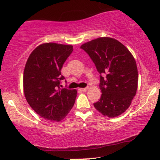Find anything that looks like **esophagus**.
<instances>
[{"instance_id":"34e87169","label":"esophagus","mask_w":160,"mask_h":160,"mask_svg":"<svg viewBox=\"0 0 160 160\" xmlns=\"http://www.w3.org/2000/svg\"><path fill=\"white\" fill-rule=\"evenodd\" d=\"M88 89H89V88H88V87H86V88H80V89H79V90H80L81 92H86V91H87Z\"/></svg>"}]
</instances>
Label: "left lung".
<instances>
[{
  "label": "left lung",
  "instance_id": "1",
  "mask_svg": "<svg viewBox=\"0 0 160 160\" xmlns=\"http://www.w3.org/2000/svg\"><path fill=\"white\" fill-rule=\"evenodd\" d=\"M100 74V100L94 104L105 117H117L129 108L136 94L138 74L136 62L125 46L114 38L102 37L80 46Z\"/></svg>",
  "mask_w": 160,
  "mask_h": 160
}]
</instances>
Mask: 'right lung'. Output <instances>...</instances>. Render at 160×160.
I'll list each match as a JSON object with an SVG mask.
<instances>
[{"label": "right lung", "mask_w": 160, "mask_h": 160, "mask_svg": "<svg viewBox=\"0 0 160 160\" xmlns=\"http://www.w3.org/2000/svg\"><path fill=\"white\" fill-rule=\"evenodd\" d=\"M73 51L72 45L44 43L28 58L23 73V91L32 109L47 120L59 122L74 106L76 89H61V69Z\"/></svg>", "instance_id": "obj_1"}]
</instances>
